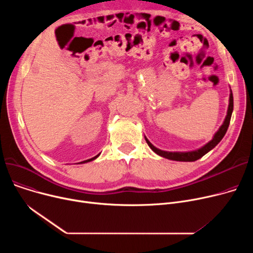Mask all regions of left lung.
I'll list each match as a JSON object with an SVG mask.
<instances>
[{
  "instance_id": "left-lung-1",
  "label": "left lung",
  "mask_w": 253,
  "mask_h": 253,
  "mask_svg": "<svg viewBox=\"0 0 253 253\" xmlns=\"http://www.w3.org/2000/svg\"><path fill=\"white\" fill-rule=\"evenodd\" d=\"M233 109H234V99H233V93L231 91L230 94V103H229V109H228V115L224 119L223 124L220 126V128L218 129V131L215 133V135L212 138V140H210L207 144H205L203 148L199 149L197 151H193V152H185V153H180V152H165V151H161L157 149L156 147L145 138V141L149 144V147L159 156L170 159V160H174V161H183V162H193L198 160V159L202 158L205 154H207L209 151H211L213 149L215 145L222 139V137L224 136L225 132H227L229 125H230V121H231V117H232V113H233Z\"/></svg>"
}]
</instances>
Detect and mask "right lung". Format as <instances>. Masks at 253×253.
<instances>
[{
  "label": "right lung",
  "instance_id": "right-lung-1",
  "mask_svg": "<svg viewBox=\"0 0 253 253\" xmlns=\"http://www.w3.org/2000/svg\"><path fill=\"white\" fill-rule=\"evenodd\" d=\"M98 156H99V155L95 156L94 158H92V159H88V160H86V161H83V162H81V163H86V162H90V161H92V160H94V159H96V158H97Z\"/></svg>",
  "mask_w": 253,
  "mask_h": 253
}]
</instances>
